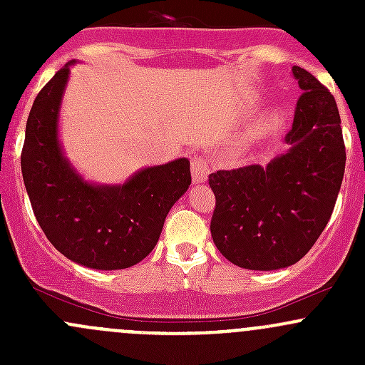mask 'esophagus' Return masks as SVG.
I'll return each mask as SVG.
<instances>
[{"label":"esophagus","instance_id":"obj_1","mask_svg":"<svg viewBox=\"0 0 365 365\" xmlns=\"http://www.w3.org/2000/svg\"><path fill=\"white\" fill-rule=\"evenodd\" d=\"M208 162L203 157L200 155H194L192 157V178L194 183H203L208 178Z\"/></svg>","mask_w":365,"mask_h":365}]
</instances>
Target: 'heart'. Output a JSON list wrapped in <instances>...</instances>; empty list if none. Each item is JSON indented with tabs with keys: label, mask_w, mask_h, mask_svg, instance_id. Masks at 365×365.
<instances>
[{
	"label": "heart",
	"mask_w": 365,
	"mask_h": 365,
	"mask_svg": "<svg viewBox=\"0 0 365 365\" xmlns=\"http://www.w3.org/2000/svg\"><path fill=\"white\" fill-rule=\"evenodd\" d=\"M275 123H277L275 118H267V120L259 121V123L252 128V138L257 139V138H264V135H268L272 130H274Z\"/></svg>",
	"instance_id": "1"
}]
</instances>
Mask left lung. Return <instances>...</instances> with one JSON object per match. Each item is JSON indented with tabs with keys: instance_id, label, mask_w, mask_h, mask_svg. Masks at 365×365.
Here are the masks:
<instances>
[{
	"instance_id": "8db88e82",
	"label": "left lung",
	"mask_w": 365,
	"mask_h": 365,
	"mask_svg": "<svg viewBox=\"0 0 365 365\" xmlns=\"http://www.w3.org/2000/svg\"><path fill=\"white\" fill-rule=\"evenodd\" d=\"M304 93L297 102L286 153L267 165L222 169L208 176L215 194L210 231L233 264L279 270L305 256L336 206L346 150L334 95L312 73L292 68Z\"/></svg>"
}]
</instances>
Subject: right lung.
I'll list each match as a JSON object with an SVG mask.
<instances>
[{"label": "right lung", "mask_w": 365, "mask_h": 365, "mask_svg": "<svg viewBox=\"0 0 365 365\" xmlns=\"http://www.w3.org/2000/svg\"><path fill=\"white\" fill-rule=\"evenodd\" d=\"M68 61L36 95L26 123L21 169L47 240L73 263L120 270L145 259L159 242L171 206L190 185V162L143 168L120 185L86 182L58 138Z\"/></svg>", "instance_id": "add662e5"}]
</instances>
